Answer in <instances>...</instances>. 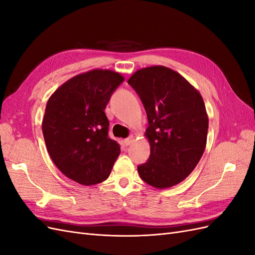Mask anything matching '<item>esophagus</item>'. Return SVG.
Here are the masks:
<instances>
[{"instance_id": "34e87169", "label": "esophagus", "mask_w": 255, "mask_h": 255, "mask_svg": "<svg viewBox=\"0 0 255 255\" xmlns=\"http://www.w3.org/2000/svg\"><path fill=\"white\" fill-rule=\"evenodd\" d=\"M133 140H134V136H129V137L126 138L125 141H123V142H125V144L128 146V145H129L130 143L133 142Z\"/></svg>"}]
</instances>
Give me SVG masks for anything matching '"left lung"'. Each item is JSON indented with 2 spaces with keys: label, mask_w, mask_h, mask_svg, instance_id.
<instances>
[{
  "label": "left lung",
  "mask_w": 255,
  "mask_h": 255,
  "mask_svg": "<svg viewBox=\"0 0 255 255\" xmlns=\"http://www.w3.org/2000/svg\"><path fill=\"white\" fill-rule=\"evenodd\" d=\"M128 83L139 96L149 123L150 156L137 167L138 173L153 187H171L190 174L205 150L203 99L182 75L163 66L138 70Z\"/></svg>",
  "instance_id": "left-lung-1"
}]
</instances>
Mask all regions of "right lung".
Returning a JSON list of instances; mask_svg holds the SVG:
<instances>
[{
  "instance_id": "add662e5",
  "label": "right lung",
  "mask_w": 255,
  "mask_h": 255,
  "mask_svg": "<svg viewBox=\"0 0 255 255\" xmlns=\"http://www.w3.org/2000/svg\"><path fill=\"white\" fill-rule=\"evenodd\" d=\"M125 79L114 71L92 70L69 80L45 106L42 133L54 164L82 185L105 181L120 154L109 136L104 110Z\"/></svg>"
}]
</instances>
